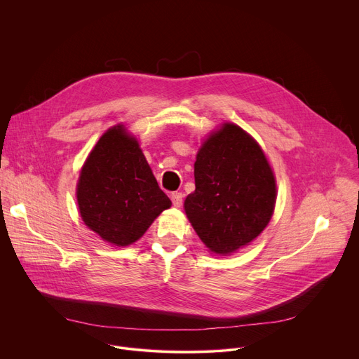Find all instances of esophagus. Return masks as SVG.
<instances>
[{
  "mask_svg": "<svg viewBox=\"0 0 359 359\" xmlns=\"http://www.w3.org/2000/svg\"><path fill=\"white\" fill-rule=\"evenodd\" d=\"M170 197H172V201H173V206L175 208H180L182 206V204H183V197H184V194L182 191H173Z\"/></svg>",
  "mask_w": 359,
  "mask_h": 359,
  "instance_id": "esophagus-1",
  "label": "esophagus"
}]
</instances>
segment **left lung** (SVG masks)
<instances>
[{
  "label": "left lung",
  "mask_w": 359,
  "mask_h": 359,
  "mask_svg": "<svg viewBox=\"0 0 359 359\" xmlns=\"http://www.w3.org/2000/svg\"><path fill=\"white\" fill-rule=\"evenodd\" d=\"M194 183L184 210L197 236L216 254L247 245L273 216V170L257 142L237 125L226 123L203 143Z\"/></svg>",
  "instance_id": "left-lung-1"
}]
</instances>
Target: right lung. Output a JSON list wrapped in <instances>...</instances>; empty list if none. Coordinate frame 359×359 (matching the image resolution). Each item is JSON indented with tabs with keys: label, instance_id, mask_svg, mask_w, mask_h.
Segmentation results:
<instances>
[{
	"label": "right lung",
	"instance_id": "add662e5",
	"mask_svg": "<svg viewBox=\"0 0 359 359\" xmlns=\"http://www.w3.org/2000/svg\"><path fill=\"white\" fill-rule=\"evenodd\" d=\"M76 197L85 224L119 247L140 238L172 204L137 140L122 125L104 133L90 151L81 170Z\"/></svg>",
	"mask_w": 359,
	"mask_h": 359
}]
</instances>
